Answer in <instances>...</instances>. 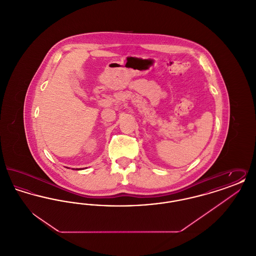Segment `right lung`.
Listing matches in <instances>:
<instances>
[{"label":"right lung","mask_w":256,"mask_h":256,"mask_svg":"<svg viewBox=\"0 0 256 256\" xmlns=\"http://www.w3.org/2000/svg\"><path fill=\"white\" fill-rule=\"evenodd\" d=\"M78 170H80V169H78Z\"/></svg>","instance_id":"add662e5"}]
</instances>
